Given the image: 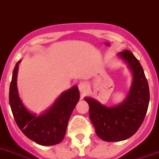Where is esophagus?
I'll return each mask as SVG.
<instances>
[{"label":"esophagus","instance_id":"1","mask_svg":"<svg viewBox=\"0 0 159 159\" xmlns=\"http://www.w3.org/2000/svg\"><path fill=\"white\" fill-rule=\"evenodd\" d=\"M78 89L82 94H85L88 90V85L86 82H80L78 84Z\"/></svg>","mask_w":159,"mask_h":159}]
</instances>
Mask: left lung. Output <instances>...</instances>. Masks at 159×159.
<instances>
[{"mask_svg":"<svg viewBox=\"0 0 159 159\" xmlns=\"http://www.w3.org/2000/svg\"><path fill=\"white\" fill-rule=\"evenodd\" d=\"M119 55L129 64L133 76V85L125 102L107 107L93 98H85L96 134L106 141H120L132 137L141 127L150 102L149 85L139 61L129 50Z\"/></svg>","mask_w":159,"mask_h":159,"instance_id":"obj_1","label":"left lung"}]
</instances>
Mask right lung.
<instances>
[{
    "instance_id": "1",
    "label": "right lung",
    "mask_w": 159,
    "mask_h": 159,
    "mask_svg": "<svg viewBox=\"0 0 159 159\" xmlns=\"http://www.w3.org/2000/svg\"><path fill=\"white\" fill-rule=\"evenodd\" d=\"M14 67L9 86V104L12 113L22 133L34 142L42 145L60 143L65 137L69 117L79 99L77 86L65 91L60 96L52 108L39 116L32 115L21 102L17 90L18 64Z\"/></svg>"
}]
</instances>
